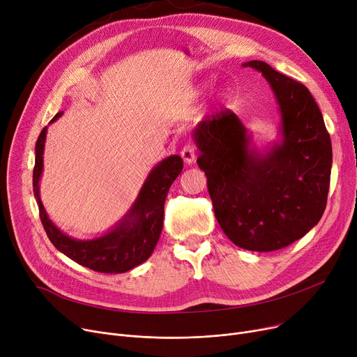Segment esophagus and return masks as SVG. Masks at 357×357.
Returning a JSON list of instances; mask_svg holds the SVG:
<instances>
[{"instance_id": "34e87169", "label": "esophagus", "mask_w": 357, "mask_h": 357, "mask_svg": "<svg viewBox=\"0 0 357 357\" xmlns=\"http://www.w3.org/2000/svg\"><path fill=\"white\" fill-rule=\"evenodd\" d=\"M181 158L184 160V162L185 164H193L195 161H196V158H197V154H196V149L193 145H185L184 149L181 150Z\"/></svg>"}]
</instances>
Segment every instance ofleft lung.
Masks as SVG:
<instances>
[{
  "mask_svg": "<svg viewBox=\"0 0 357 357\" xmlns=\"http://www.w3.org/2000/svg\"><path fill=\"white\" fill-rule=\"evenodd\" d=\"M262 73L280 107V139L265 153L250 145L236 114L225 109L196 125L197 164L207 177L215 216L236 246L271 252L303 238L321 219L330 187L331 141L310 91L268 63Z\"/></svg>",
  "mask_w": 357,
  "mask_h": 357,
  "instance_id": "obj_1",
  "label": "left lung"
}]
</instances>
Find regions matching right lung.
<instances>
[{
  "label": "right lung",
  "instance_id": "1",
  "mask_svg": "<svg viewBox=\"0 0 357 357\" xmlns=\"http://www.w3.org/2000/svg\"><path fill=\"white\" fill-rule=\"evenodd\" d=\"M63 112H59L54 122ZM47 127L36 142L33 192L43 227L57 250L72 261L103 274H122L145 262L160 239L164 218V202L173 181L183 170L180 155L160 161L146 176L131 208L111 230L102 236L80 241L68 236L49 219L40 199V177L43 173V153Z\"/></svg>",
  "mask_w": 357,
  "mask_h": 357
}]
</instances>
